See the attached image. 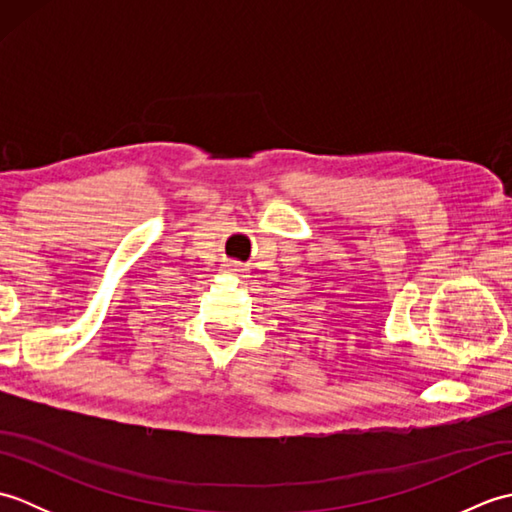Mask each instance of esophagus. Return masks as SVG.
Here are the masks:
<instances>
[{
	"label": "esophagus",
	"instance_id": "esophagus-1",
	"mask_svg": "<svg viewBox=\"0 0 512 512\" xmlns=\"http://www.w3.org/2000/svg\"><path fill=\"white\" fill-rule=\"evenodd\" d=\"M228 268H231L233 270V273H242V264H237V262H233V264H228Z\"/></svg>",
	"mask_w": 512,
	"mask_h": 512
}]
</instances>
